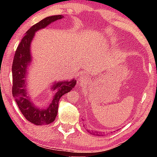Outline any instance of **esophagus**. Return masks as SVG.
I'll use <instances>...</instances> for the list:
<instances>
[{"instance_id": "obj_1", "label": "esophagus", "mask_w": 157, "mask_h": 157, "mask_svg": "<svg viewBox=\"0 0 157 157\" xmlns=\"http://www.w3.org/2000/svg\"><path fill=\"white\" fill-rule=\"evenodd\" d=\"M87 81V77L85 75H81V76L78 78V81L80 83H83L86 82Z\"/></svg>"}]
</instances>
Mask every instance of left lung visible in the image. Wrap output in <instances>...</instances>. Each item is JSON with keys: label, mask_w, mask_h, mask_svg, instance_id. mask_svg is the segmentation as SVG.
I'll return each mask as SVG.
<instances>
[{"label": "left lung", "mask_w": 157, "mask_h": 157, "mask_svg": "<svg viewBox=\"0 0 157 157\" xmlns=\"http://www.w3.org/2000/svg\"><path fill=\"white\" fill-rule=\"evenodd\" d=\"M89 132L90 134H91V133L89 131V132ZM92 134H94V135H96V136H103V134H102V133L98 132H95L94 133V132H92Z\"/></svg>", "instance_id": "obj_1"}]
</instances>
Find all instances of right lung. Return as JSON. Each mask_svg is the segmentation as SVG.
Segmentation results:
<instances>
[{
	"instance_id": "add662e5",
	"label": "right lung",
	"mask_w": 157,
	"mask_h": 157,
	"mask_svg": "<svg viewBox=\"0 0 157 157\" xmlns=\"http://www.w3.org/2000/svg\"><path fill=\"white\" fill-rule=\"evenodd\" d=\"M63 18V16L61 15L46 17L33 25L26 32L15 53L12 65L13 96L24 117L36 125H46L54 121L57 116L60 98L64 94L68 93L76 83L75 79L53 83L51 89L53 91L56 90V94L53 96L52 101L46 108L36 106L30 96L27 95V70L31 62V44L35 33L38 30L48 26L50 23Z\"/></svg>"
}]
</instances>
